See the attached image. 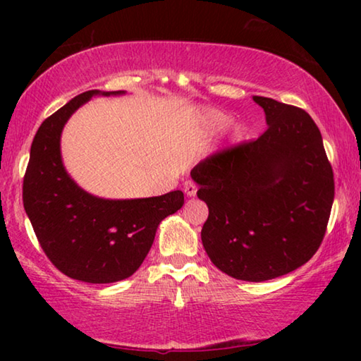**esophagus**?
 <instances>
[{
    "instance_id": "obj_1",
    "label": "esophagus",
    "mask_w": 361,
    "mask_h": 361,
    "mask_svg": "<svg viewBox=\"0 0 361 361\" xmlns=\"http://www.w3.org/2000/svg\"><path fill=\"white\" fill-rule=\"evenodd\" d=\"M185 192L186 195H189V197H192V195H195V192H197V185L192 180H188L185 183Z\"/></svg>"
}]
</instances>
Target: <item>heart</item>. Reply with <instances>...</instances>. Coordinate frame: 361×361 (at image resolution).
I'll return each instance as SVG.
<instances>
[{
    "label": "heart",
    "instance_id": "obj_1",
    "mask_svg": "<svg viewBox=\"0 0 361 361\" xmlns=\"http://www.w3.org/2000/svg\"><path fill=\"white\" fill-rule=\"evenodd\" d=\"M205 122L209 124L210 129H215V130H221L224 127L229 126L231 118L228 114H224L221 111H209L205 114ZM234 135L235 137H242L243 135V127L242 126H235L234 127Z\"/></svg>",
    "mask_w": 361,
    "mask_h": 361
}]
</instances>
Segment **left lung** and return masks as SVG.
Masks as SVG:
<instances>
[{
  "label": "left lung",
  "instance_id": "8db88e82",
  "mask_svg": "<svg viewBox=\"0 0 361 361\" xmlns=\"http://www.w3.org/2000/svg\"><path fill=\"white\" fill-rule=\"evenodd\" d=\"M267 129L191 170L209 205L202 243L219 271L264 282L305 264L322 245L334 178L319 127L304 109L253 97Z\"/></svg>",
  "mask_w": 361,
  "mask_h": 361
}]
</instances>
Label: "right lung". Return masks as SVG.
Wrapping results in <instances>:
<instances>
[{"mask_svg": "<svg viewBox=\"0 0 361 361\" xmlns=\"http://www.w3.org/2000/svg\"><path fill=\"white\" fill-rule=\"evenodd\" d=\"M87 90L44 119L23 176V207L42 252L60 272L87 283H113L142 266L164 218L185 204L181 191L157 197L106 200L82 191L65 172L60 133L90 97Z\"/></svg>", "mask_w": 361, "mask_h": 361, "instance_id": "1", "label": "right lung"}]
</instances>
